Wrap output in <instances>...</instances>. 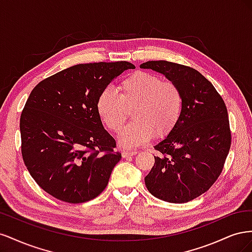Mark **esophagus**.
Here are the masks:
<instances>
[{"instance_id":"obj_1","label":"esophagus","mask_w":252,"mask_h":252,"mask_svg":"<svg viewBox=\"0 0 252 252\" xmlns=\"http://www.w3.org/2000/svg\"><path fill=\"white\" fill-rule=\"evenodd\" d=\"M138 152L136 151H123L122 152V157L123 158H129V157H133L135 156Z\"/></svg>"}]
</instances>
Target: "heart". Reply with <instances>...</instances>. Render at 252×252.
Returning a JSON list of instances; mask_svg holds the SVG:
<instances>
[{
  "label": "heart",
  "mask_w": 252,
  "mask_h": 252,
  "mask_svg": "<svg viewBox=\"0 0 252 252\" xmlns=\"http://www.w3.org/2000/svg\"><path fill=\"white\" fill-rule=\"evenodd\" d=\"M119 94L105 87L95 102L96 112L105 126L120 132L132 109L131 122L121 133L119 142L125 148L136 147L152 136L164 138L178 125L183 112L184 97L177 83L162 81L159 75L139 70L120 84Z\"/></svg>",
  "instance_id": "1"
}]
</instances>
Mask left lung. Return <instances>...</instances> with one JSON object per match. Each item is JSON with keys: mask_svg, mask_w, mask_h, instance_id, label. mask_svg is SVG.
Listing matches in <instances>:
<instances>
[{"mask_svg": "<svg viewBox=\"0 0 252 252\" xmlns=\"http://www.w3.org/2000/svg\"><path fill=\"white\" fill-rule=\"evenodd\" d=\"M140 67L177 83L184 97L178 125L155 146L158 156L145 184L159 200L187 203L207 191L223 170L231 145L226 105L191 67L168 61H148Z\"/></svg>", "mask_w": 252, "mask_h": 252, "instance_id": "1", "label": "left lung"}]
</instances>
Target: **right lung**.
<instances>
[{
    "instance_id": "obj_1",
    "label": "right lung",
    "mask_w": 252,
    "mask_h": 252,
    "mask_svg": "<svg viewBox=\"0 0 252 252\" xmlns=\"http://www.w3.org/2000/svg\"><path fill=\"white\" fill-rule=\"evenodd\" d=\"M126 61L71 66L41 81L20 119L21 150L30 175L56 199H94L122 158L106 131L95 102L101 90L127 69Z\"/></svg>"
}]
</instances>
